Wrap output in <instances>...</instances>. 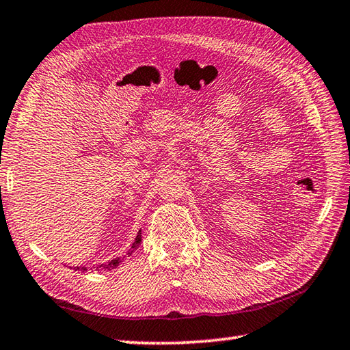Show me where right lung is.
<instances>
[{
	"instance_id": "right-lung-1",
	"label": "right lung",
	"mask_w": 350,
	"mask_h": 350,
	"mask_svg": "<svg viewBox=\"0 0 350 350\" xmlns=\"http://www.w3.org/2000/svg\"><path fill=\"white\" fill-rule=\"evenodd\" d=\"M139 243H141V234H138V237H136L135 243H133V245H132V249H130V250L127 252V255H130V253H132L136 247H138ZM120 262H121V259H120V258H115V259H112V261H109V262H106V264H101V265L94 267V269H95V270H100V269H107V270H111V269H115L116 265H120ZM77 269H79L80 271H85V270H86V267H77Z\"/></svg>"
}]
</instances>
